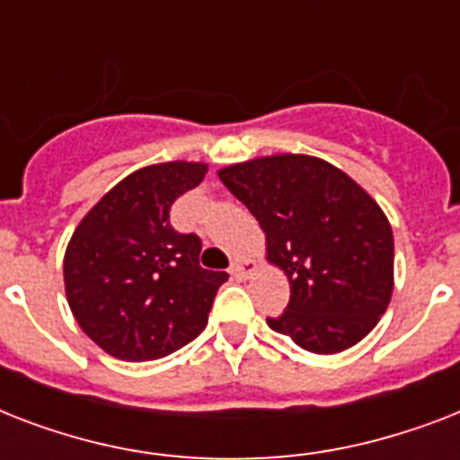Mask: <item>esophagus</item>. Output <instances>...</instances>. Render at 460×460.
<instances>
[{
    "instance_id": "esophagus-1",
    "label": "esophagus",
    "mask_w": 460,
    "mask_h": 460,
    "mask_svg": "<svg viewBox=\"0 0 460 460\" xmlns=\"http://www.w3.org/2000/svg\"><path fill=\"white\" fill-rule=\"evenodd\" d=\"M255 270H258V265L252 262V260H234L231 262V277H236V279H251L252 274H255Z\"/></svg>"
}]
</instances>
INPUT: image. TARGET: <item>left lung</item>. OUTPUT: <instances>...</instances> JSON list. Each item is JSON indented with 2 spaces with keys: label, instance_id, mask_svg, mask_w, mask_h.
<instances>
[{
  "label": "left lung",
  "instance_id": "left-lung-1",
  "mask_svg": "<svg viewBox=\"0 0 460 460\" xmlns=\"http://www.w3.org/2000/svg\"><path fill=\"white\" fill-rule=\"evenodd\" d=\"M267 236V260L291 284L267 324L310 353H339L370 334L394 291V234L382 208L341 169L272 155L219 169Z\"/></svg>",
  "mask_w": 460,
  "mask_h": 460
}]
</instances>
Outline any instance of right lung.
Here are the masks:
<instances>
[{"label":"right lung","mask_w":460,"mask_h":460,"mask_svg":"<svg viewBox=\"0 0 460 460\" xmlns=\"http://www.w3.org/2000/svg\"><path fill=\"white\" fill-rule=\"evenodd\" d=\"M208 164L164 162L119 181L68 241L64 284L81 329L119 360H157L208 324L226 272L200 267L202 241L169 224L173 200Z\"/></svg>","instance_id":"right-lung-1"}]
</instances>
